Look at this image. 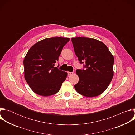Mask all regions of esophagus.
<instances>
[{
	"label": "esophagus",
	"instance_id": "obj_1",
	"mask_svg": "<svg viewBox=\"0 0 135 135\" xmlns=\"http://www.w3.org/2000/svg\"><path fill=\"white\" fill-rule=\"evenodd\" d=\"M73 74H74V72H68V75L69 76L72 75Z\"/></svg>",
	"mask_w": 135,
	"mask_h": 135
}]
</instances>
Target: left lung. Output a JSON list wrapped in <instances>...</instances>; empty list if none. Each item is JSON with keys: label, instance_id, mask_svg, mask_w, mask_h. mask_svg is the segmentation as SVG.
I'll list each match as a JSON object with an SVG mask.
<instances>
[{"label": "left lung", "instance_id": "obj_1", "mask_svg": "<svg viewBox=\"0 0 135 135\" xmlns=\"http://www.w3.org/2000/svg\"><path fill=\"white\" fill-rule=\"evenodd\" d=\"M75 53L85 69H77L79 82L76 91L87 97L101 94L107 88L114 75V56L103 42L87 37L71 38Z\"/></svg>", "mask_w": 135, "mask_h": 135}]
</instances>
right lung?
<instances>
[{
  "mask_svg": "<svg viewBox=\"0 0 135 135\" xmlns=\"http://www.w3.org/2000/svg\"><path fill=\"white\" fill-rule=\"evenodd\" d=\"M69 38L52 37L35 43L23 60L25 78L31 90L42 96L58 92L68 75L54 64Z\"/></svg>",
  "mask_w": 135,
  "mask_h": 135,
  "instance_id": "1",
  "label": "right lung"
}]
</instances>
